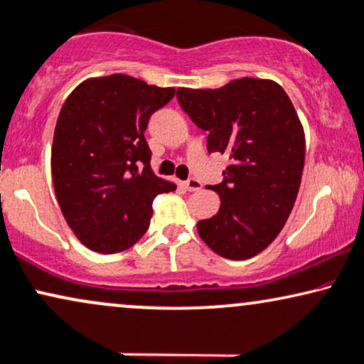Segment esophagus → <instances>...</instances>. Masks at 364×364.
<instances>
[{"mask_svg":"<svg viewBox=\"0 0 364 364\" xmlns=\"http://www.w3.org/2000/svg\"><path fill=\"white\" fill-rule=\"evenodd\" d=\"M185 188L188 191H198V190H201V181L196 178H190L185 181Z\"/></svg>","mask_w":364,"mask_h":364,"instance_id":"obj_1","label":"esophagus"}]
</instances>
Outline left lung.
Here are the masks:
<instances>
[{"mask_svg":"<svg viewBox=\"0 0 364 364\" xmlns=\"http://www.w3.org/2000/svg\"><path fill=\"white\" fill-rule=\"evenodd\" d=\"M178 102L208 132V153L232 163L213 190L218 213L198 222L215 254L247 260L275 240L291 215L304 169V129L285 90L272 80H232L220 89H178Z\"/></svg>","mask_w":364,"mask_h":364,"instance_id":"left-lung-1","label":"left lung"}]
</instances>
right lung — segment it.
<instances>
[{"instance_id": "right-lung-1", "label": "right lung", "mask_w": 364, "mask_h": 364, "mask_svg": "<svg viewBox=\"0 0 364 364\" xmlns=\"http://www.w3.org/2000/svg\"><path fill=\"white\" fill-rule=\"evenodd\" d=\"M173 87L134 77L89 79L63 104L55 126L52 178L60 210L79 240L99 254L132 247L149 228L153 200L174 191L151 169L149 117Z\"/></svg>"}]
</instances>
